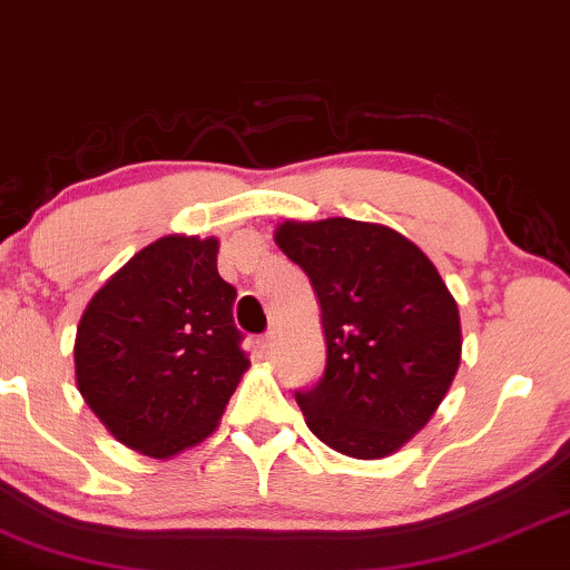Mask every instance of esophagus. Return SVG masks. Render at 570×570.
Returning <instances> with one entry per match:
<instances>
[{
  "instance_id": "1",
  "label": "esophagus",
  "mask_w": 570,
  "mask_h": 570,
  "mask_svg": "<svg viewBox=\"0 0 570 570\" xmlns=\"http://www.w3.org/2000/svg\"><path fill=\"white\" fill-rule=\"evenodd\" d=\"M257 348L265 353V356H271L273 351H276V332H265L263 337H259V343H257Z\"/></svg>"
}]
</instances>
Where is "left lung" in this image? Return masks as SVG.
<instances>
[{
  "label": "left lung",
  "instance_id": "1",
  "mask_svg": "<svg viewBox=\"0 0 570 570\" xmlns=\"http://www.w3.org/2000/svg\"><path fill=\"white\" fill-rule=\"evenodd\" d=\"M276 244L311 278L326 337L316 385L294 391L337 453L385 458L429 423L461 364V318L431 259L391 227L284 222Z\"/></svg>",
  "mask_w": 570,
  "mask_h": 570
}]
</instances>
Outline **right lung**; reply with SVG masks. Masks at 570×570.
<instances>
[{
    "mask_svg": "<svg viewBox=\"0 0 570 570\" xmlns=\"http://www.w3.org/2000/svg\"><path fill=\"white\" fill-rule=\"evenodd\" d=\"M217 248L195 235L144 246L77 326V389L117 440L149 458L206 440L248 370Z\"/></svg>",
    "mask_w": 570,
    "mask_h": 570,
    "instance_id": "obj_1",
    "label": "right lung"
}]
</instances>
